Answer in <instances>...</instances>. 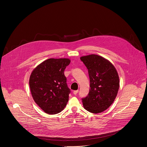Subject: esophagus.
Returning <instances> with one entry per match:
<instances>
[{
    "label": "esophagus",
    "instance_id": "1",
    "mask_svg": "<svg viewBox=\"0 0 147 147\" xmlns=\"http://www.w3.org/2000/svg\"><path fill=\"white\" fill-rule=\"evenodd\" d=\"M78 90H75V91H73V94H74V95H76V94L78 93Z\"/></svg>",
    "mask_w": 147,
    "mask_h": 147
}]
</instances>
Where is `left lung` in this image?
<instances>
[{
    "label": "left lung",
    "mask_w": 147,
    "mask_h": 147,
    "mask_svg": "<svg viewBox=\"0 0 147 147\" xmlns=\"http://www.w3.org/2000/svg\"><path fill=\"white\" fill-rule=\"evenodd\" d=\"M81 60L88 71L90 88L82 98L84 108L93 113L107 110L115 100L119 88L117 72L111 63L96 55L82 56Z\"/></svg>",
    "instance_id": "8db88e82"
}]
</instances>
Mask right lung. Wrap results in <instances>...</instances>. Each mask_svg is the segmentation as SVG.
<instances>
[{
  "mask_svg": "<svg viewBox=\"0 0 147 147\" xmlns=\"http://www.w3.org/2000/svg\"><path fill=\"white\" fill-rule=\"evenodd\" d=\"M69 59H48L32 72L29 84L32 98L48 114L60 112L66 106L70 90L64 71L70 64Z\"/></svg>",
  "mask_w": 147,
  "mask_h": 147,
  "instance_id": "obj_1",
  "label": "right lung"
}]
</instances>
